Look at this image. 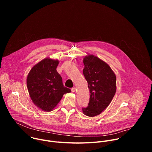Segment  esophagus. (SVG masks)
Masks as SVG:
<instances>
[{
  "instance_id": "34e87169",
  "label": "esophagus",
  "mask_w": 152,
  "mask_h": 152,
  "mask_svg": "<svg viewBox=\"0 0 152 152\" xmlns=\"http://www.w3.org/2000/svg\"><path fill=\"white\" fill-rule=\"evenodd\" d=\"M76 88H75V87H74V88H72L71 89L72 93H75V92L76 91Z\"/></svg>"
}]
</instances>
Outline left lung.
I'll return each instance as SVG.
<instances>
[{"mask_svg":"<svg viewBox=\"0 0 152 152\" xmlns=\"http://www.w3.org/2000/svg\"><path fill=\"white\" fill-rule=\"evenodd\" d=\"M83 63L90 102L87 107L82 108V112L92 117L100 114L111 102L117 90L116 76L109 65L94 55L87 53Z\"/></svg>","mask_w":152,"mask_h":152,"instance_id":"obj_1","label":"left lung"}]
</instances>
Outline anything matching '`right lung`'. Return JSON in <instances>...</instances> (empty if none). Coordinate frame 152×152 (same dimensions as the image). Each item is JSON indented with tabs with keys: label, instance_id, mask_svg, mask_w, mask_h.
Listing matches in <instances>:
<instances>
[{
	"label": "right lung",
	"instance_id": "add662e5",
	"mask_svg": "<svg viewBox=\"0 0 152 152\" xmlns=\"http://www.w3.org/2000/svg\"><path fill=\"white\" fill-rule=\"evenodd\" d=\"M59 61L49 57L43 59L32 67L29 72L26 84L32 102L43 111L54 110L64 94L71 92L65 87L57 72Z\"/></svg>",
	"mask_w": 152,
	"mask_h": 152
}]
</instances>
